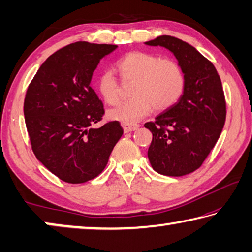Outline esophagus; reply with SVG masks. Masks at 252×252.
Instances as JSON below:
<instances>
[{
    "instance_id": "1",
    "label": "esophagus",
    "mask_w": 252,
    "mask_h": 252,
    "mask_svg": "<svg viewBox=\"0 0 252 252\" xmlns=\"http://www.w3.org/2000/svg\"><path fill=\"white\" fill-rule=\"evenodd\" d=\"M122 127H123V131L126 132H131V131H134L139 127V125H136V123H126L123 122L122 123Z\"/></svg>"
}]
</instances>
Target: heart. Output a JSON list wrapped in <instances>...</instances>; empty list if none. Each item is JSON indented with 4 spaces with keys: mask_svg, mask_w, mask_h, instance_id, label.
I'll return each mask as SVG.
<instances>
[{
    "mask_svg": "<svg viewBox=\"0 0 252 252\" xmlns=\"http://www.w3.org/2000/svg\"><path fill=\"white\" fill-rule=\"evenodd\" d=\"M122 83H132V99L109 111L112 120L133 123L151 112L164 111L180 100L186 89V74L174 60L162 59L147 52H131L117 62ZM97 90L110 105L121 99V89L111 71H104L97 79Z\"/></svg>",
    "mask_w": 252,
    "mask_h": 252,
    "instance_id": "1",
    "label": "heart"
}]
</instances>
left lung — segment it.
Wrapping results in <instances>:
<instances>
[{
    "label": "left lung",
    "instance_id": "left-lung-1",
    "mask_svg": "<svg viewBox=\"0 0 252 252\" xmlns=\"http://www.w3.org/2000/svg\"><path fill=\"white\" fill-rule=\"evenodd\" d=\"M146 44L171 51L186 74L180 100L144 125L152 132L149 161L163 176H186L201 167L222 131L227 114L222 84L215 65L187 42L161 35Z\"/></svg>",
    "mask_w": 252,
    "mask_h": 252
}]
</instances>
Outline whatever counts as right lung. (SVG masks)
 <instances>
[{"instance_id": "add662e5", "label": "right lung", "mask_w": 252, "mask_h": 252, "mask_svg": "<svg viewBox=\"0 0 252 252\" xmlns=\"http://www.w3.org/2000/svg\"><path fill=\"white\" fill-rule=\"evenodd\" d=\"M118 48L75 42L45 60L30 83L24 118L36 159L67 183H84L103 171L123 129L102 120L104 108L91 88L100 60Z\"/></svg>"}]
</instances>
